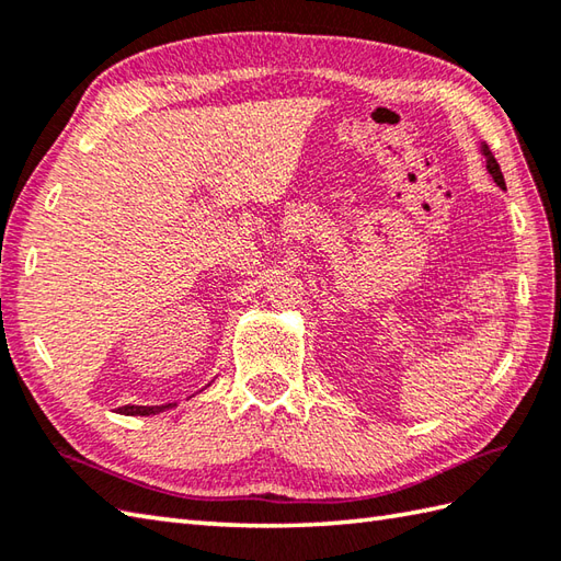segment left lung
Masks as SVG:
<instances>
[{
  "label": "left lung",
  "mask_w": 561,
  "mask_h": 561,
  "mask_svg": "<svg viewBox=\"0 0 561 561\" xmlns=\"http://www.w3.org/2000/svg\"><path fill=\"white\" fill-rule=\"evenodd\" d=\"M482 153H484V159H486V171H490V175L494 178V183L499 185V187H504L506 190V183H504V175H502V169H499V163H496V159L492 157V151H490V147H482Z\"/></svg>",
  "instance_id": "1"
}]
</instances>
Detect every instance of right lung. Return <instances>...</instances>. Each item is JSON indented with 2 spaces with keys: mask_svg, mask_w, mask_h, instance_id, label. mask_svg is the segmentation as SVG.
Segmentation results:
<instances>
[{
  "mask_svg": "<svg viewBox=\"0 0 561 561\" xmlns=\"http://www.w3.org/2000/svg\"><path fill=\"white\" fill-rule=\"evenodd\" d=\"M165 408H171V404H161V408H141V404H125V408H117L121 414H139V416H149V414H159Z\"/></svg>",
  "mask_w": 561,
  "mask_h": 561,
  "instance_id": "1",
  "label": "right lung"
}]
</instances>
